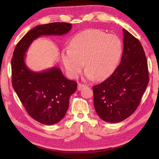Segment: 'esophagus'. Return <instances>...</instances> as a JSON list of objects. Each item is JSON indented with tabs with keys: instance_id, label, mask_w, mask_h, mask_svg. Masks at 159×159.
<instances>
[{
	"instance_id": "1",
	"label": "esophagus",
	"mask_w": 159,
	"mask_h": 159,
	"mask_svg": "<svg viewBox=\"0 0 159 159\" xmlns=\"http://www.w3.org/2000/svg\"><path fill=\"white\" fill-rule=\"evenodd\" d=\"M85 85H84V84H78V91H80L81 89L82 88H85Z\"/></svg>"
}]
</instances>
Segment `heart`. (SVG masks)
Listing matches in <instances>:
<instances>
[{
	"instance_id": "obj_1",
	"label": "heart",
	"mask_w": 159,
	"mask_h": 159,
	"mask_svg": "<svg viewBox=\"0 0 159 159\" xmlns=\"http://www.w3.org/2000/svg\"><path fill=\"white\" fill-rule=\"evenodd\" d=\"M123 52L121 40L97 29L86 30L72 38L70 48L61 53V60L71 78L81 73L85 64L88 79L102 81L117 68Z\"/></svg>"
}]
</instances>
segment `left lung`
Returning a JSON list of instances; mask_svg holds the SVG:
<instances>
[{"label": "left lung", "mask_w": 159, "mask_h": 159, "mask_svg": "<svg viewBox=\"0 0 159 159\" xmlns=\"http://www.w3.org/2000/svg\"><path fill=\"white\" fill-rule=\"evenodd\" d=\"M121 63L103 82L93 87V103L99 117L119 123L134 112L148 84L147 57L141 42L123 28Z\"/></svg>", "instance_id": "left-lung-1"}]
</instances>
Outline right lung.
Here are the masks:
<instances>
[{
  "mask_svg": "<svg viewBox=\"0 0 159 159\" xmlns=\"http://www.w3.org/2000/svg\"><path fill=\"white\" fill-rule=\"evenodd\" d=\"M71 24L53 22L38 25L18 42L11 60L12 84L30 116L44 125L55 124L68 111L70 96L77 89L75 81L66 79L56 67L40 72L31 71L25 64L26 52L32 42L41 36L68 33Z\"/></svg>",
  "mask_w": 159,
  "mask_h": 159,
  "instance_id": "add662e5",
  "label": "right lung"
}]
</instances>
